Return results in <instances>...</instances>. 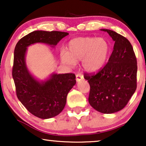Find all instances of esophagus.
<instances>
[{
  "instance_id": "34e87169",
  "label": "esophagus",
  "mask_w": 146,
  "mask_h": 146,
  "mask_svg": "<svg viewBox=\"0 0 146 146\" xmlns=\"http://www.w3.org/2000/svg\"><path fill=\"white\" fill-rule=\"evenodd\" d=\"M76 81L77 82H80V80H82L84 79V76L83 74H82L80 73H78L76 76Z\"/></svg>"
}]
</instances>
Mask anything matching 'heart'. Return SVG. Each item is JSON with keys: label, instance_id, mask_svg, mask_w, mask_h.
<instances>
[{"label": "heart", "instance_id": "heart-1", "mask_svg": "<svg viewBox=\"0 0 146 146\" xmlns=\"http://www.w3.org/2000/svg\"><path fill=\"white\" fill-rule=\"evenodd\" d=\"M67 52L60 54L61 60L69 66L82 60L85 70L94 72L102 68L111 51V45L104 38L78 37L68 43Z\"/></svg>", "mask_w": 146, "mask_h": 146}]
</instances>
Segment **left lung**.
<instances>
[{
	"mask_svg": "<svg viewBox=\"0 0 146 146\" xmlns=\"http://www.w3.org/2000/svg\"><path fill=\"white\" fill-rule=\"evenodd\" d=\"M115 42L108 62L97 73L84 74L88 82V102L96 110L112 113L122 110L137 88V60L131 43L123 36L108 29Z\"/></svg>",
	"mask_w": 146,
	"mask_h": 146,
	"instance_id": "obj_1",
	"label": "left lung"
}]
</instances>
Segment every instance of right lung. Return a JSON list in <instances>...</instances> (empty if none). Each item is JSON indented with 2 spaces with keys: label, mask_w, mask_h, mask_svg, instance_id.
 Instances as JSON below:
<instances>
[{
  "label": "right lung",
  "mask_w": 146,
  "mask_h": 146,
  "mask_svg": "<svg viewBox=\"0 0 146 146\" xmlns=\"http://www.w3.org/2000/svg\"><path fill=\"white\" fill-rule=\"evenodd\" d=\"M68 35L60 31H34L22 38L15 46L12 74L17 98L29 112L39 118H51L62 111L68 93L76 84V76L54 74L49 80L39 82L26 66L27 47L36 42L55 46Z\"/></svg>",
  "instance_id": "right-lung-1"
}]
</instances>
